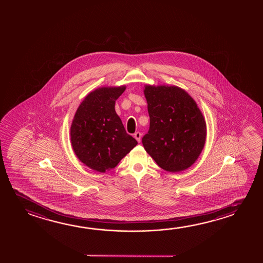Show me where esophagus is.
Listing matches in <instances>:
<instances>
[{
  "instance_id": "obj_1",
  "label": "esophagus",
  "mask_w": 263,
  "mask_h": 263,
  "mask_svg": "<svg viewBox=\"0 0 263 263\" xmlns=\"http://www.w3.org/2000/svg\"><path fill=\"white\" fill-rule=\"evenodd\" d=\"M134 137H135V138L138 140V142H140V141H141V137H142V134L140 133V132H136L135 135H134Z\"/></svg>"
}]
</instances>
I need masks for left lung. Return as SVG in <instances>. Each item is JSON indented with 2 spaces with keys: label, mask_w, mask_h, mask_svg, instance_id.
I'll return each mask as SVG.
<instances>
[{
  "label": "left lung",
  "mask_w": 263,
  "mask_h": 263,
  "mask_svg": "<svg viewBox=\"0 0 263 263\" xmlns=\"http://www.w3.org/2000/svg\"><path fill=\"white\" fill-rule=\"evenodd\" d=\"M149 129L143 146L159 167L179 173L192 166L201 154L206 125L194 100L176 86H151L144 90Z\"/></svg>",
  "instance_id": "1"
}]
</instances>
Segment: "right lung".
Listing matches in <instances>:
<instances>
[{
    "label": "right lung",
    "mask_w": 263,
    "mask_h": 263,
    "mask_svg": "<svg viewBox=\"0 0 263 263\" xmlns=\"http://www.w3.org/2000/svg\"><path fill=\"white\" fill-rule=\"evenodd\" d=\"M125 87L99 88L78 108L70 127V140L78 159L99 173L114 168L138 141L126 133L116 112L117 98Z\"/></svg>",
    "instance_id": "add662e5"
}]
</instances>
